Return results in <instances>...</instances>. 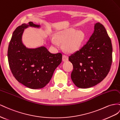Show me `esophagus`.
<instances>
[{"label":"esophagus","mask_w":120,"mask_h":120,"mask_svg":"<svg viewBox=\"0 0 120 120\" xmlns=\"http://www.w3.org/2000/svg\"><path fill=\"white\" fill-rule=\"evenodd\" d=\"M62 60L64 62H66V61H67L68 60V57L66 55H63L62 56Z\"/></svg>","instance_id":"esophagus-1"}]
</instances>
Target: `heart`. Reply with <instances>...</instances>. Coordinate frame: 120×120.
Masks as SVG:
<instances>
[{"label":"heart","instance_id":"heart-1","mask_svg":"<svg viewBox=\"0 0 120 120\" xmlns=\"http://www.w3.org/2000/svg\"><path fill=\"white\" fill-rule=\"evenodd\" d=\"M55 38L58 42L63 43V48L67 52L73 53L79 50L85 39V34L81 30H76L74 28H69L57 33ZM53 45L58 44L54 39H51Z\"/></svg>","mask_w":120,"mask_h":120}]
</instances>
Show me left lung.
Wrapping results in <instances>:
<instances>
[{
  "label": "left lung",
  "instance_id": "left-lung-1",
  "mask_svg": "<svg viewBox=\"0 0 120 120\" xmlns=\"http://www.w3.org/2000/svg\"><path fill=\"white\" fill-rule=\"evenodd\" d=\"M112 52L111 40L107 30L102 24L96 23L86 44L69 57L73 64L71 78L74 84L87 88L104 80L111 69Z\"/></svg>",
  "mask_w": 120,
  "mask_h": 120
}]
</instances>
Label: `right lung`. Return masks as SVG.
<instances>
[{"label": "right lung", "mask_w": 120, "mask_h": 120, "mask_svg": "<svg viewBox=\"0 0 120 120\" xmlns=\"http://www.w3.org/2000/svg\"><path fill=\"white\" fill-rule=\"evenodd\" d=\"M40 28L32 22L23 23L13 33L8 46V56L10 69L19 83L31 89L45 87L56 68L62 62L61 53L52 54L45 47L28 48L22 41L25 29Z\"/></svg>", "instance_id": "add662e5"}]
</instances>
